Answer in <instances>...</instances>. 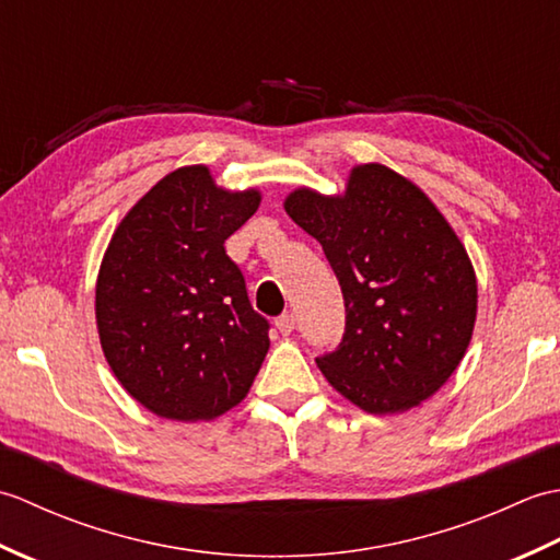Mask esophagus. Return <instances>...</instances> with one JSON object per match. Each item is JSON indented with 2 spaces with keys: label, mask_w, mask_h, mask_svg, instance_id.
Instances as JSON below:
<instances>
[{
  "label": "esophagus",
  "mask_w": 560,
  "mask_h": 560,
  "mask_svg": "<svg viewBox=\"0 0 560 560\" xmlns=\"http://www.w3.org/2000/svg\"><path fill=\"white\" fill-rule=\"evenodd\" d=\"M293 327H295V317H293V313H283V315L277 319V329L281 331L283 337L291 335Z\"/></svg>",
  "instance_id": "esophagus-1"
}]
</instances>
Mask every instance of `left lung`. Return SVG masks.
Returning a JSON list of instances; mask_svg holds the SVG:
<instances>
[{"label":"left lung","instance_id":"1","mask_svg":"<svg viewBox=\"0 0 560 560\" xmlns=\"http://www.w3.org/2000/svg\"><path fill=\"white\" fill-rule=\"evenodd\" d=\"M289 217L323 245L347 307L339 347L317 365L368 413H399L447 383L477 319V277L443 213L387 165H355L347 192L301 187Z\"/></svg>","mask_w":560,"mask_h":560}]
</instances>
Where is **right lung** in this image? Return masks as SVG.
<instances>
[{
	"label": "right lung",
	"mask_w": 560,
	"mask_h": 560,
	"mask_svg": "<svg viewBox=\"0 0 560 560\" xmlns=\"http://www.w3.org/2000/svg\"><path fill=\"white\" fill-rule=\"evenodd\" d=\"M259 199L257 189L217 187L207 165H185L129 209L105 249L96 281L105 361L161 419H217L245 399L265 361L269 323L223 247Z\"/></svg>",
	"instance_id": "obj_1"
}]
</instances>
